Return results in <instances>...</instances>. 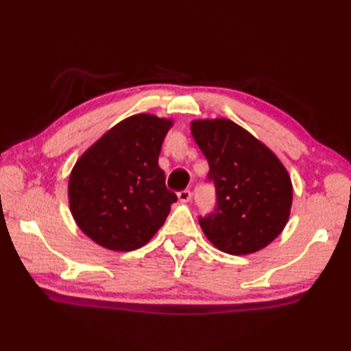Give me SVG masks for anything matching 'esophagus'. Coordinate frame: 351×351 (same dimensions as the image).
Wrapping results in <instances>:
<instances>
[{"label": "esophagus", "instance_id": "1", "mask_svg": "<svg viewBox=\"0 0 351 351\" xmlns=\"http://www.w3.org/2000/svg\"><path fill=\"white\" fill-rule=\"evenodd\" d=\"M178 199L181 200V202H189V200L191 199V193H190V190H182V191H180L178 193Z\"/></svg>", "mask_w": 351, "mask_h": 351}]
</instances>
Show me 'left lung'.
Instances as JSON below:
<instances>
[{"label": "left lung", "instance_id": "obj_1", "mask_svg": "<svg viewBox=\"0 0 351 351\" xmlns=\"http://www.w3.org/2000/svg\"><path fill=\"white\" fill-rule=\"evenodd\" d=\"M191 136L208 160L217 208L199 223L214 247L241 256L267 247L287 226L293 184L263 141L229 119L193 121Z\"/></svg>", "mask_w": 351, "mask_h": 351}]
</instances>
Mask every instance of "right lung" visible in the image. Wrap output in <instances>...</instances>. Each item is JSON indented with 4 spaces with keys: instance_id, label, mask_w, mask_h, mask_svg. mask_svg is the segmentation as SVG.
I'll return each instance as SVG.
<instances>
[{
    "instance_id": "obj_1",
    "label": "right lung",
    "mask_w": 351,
    "mask_h": 351,
    "mask_svg": "<svg viewBox=\"0 0 351 351\" xmlns=\"http://www.w3.org/2000/svg\"><path fill=\"white\" fill-rule=\"evenodd\" d=\"M173 121L149 113L123 119L73 166L68 197L78 228L114 252L140 249L158 232L178 197L158 166Z\"/></svg>"
}]
</instances>
